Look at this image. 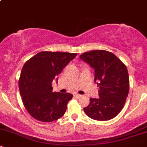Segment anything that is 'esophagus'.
Listing matches in <instances>:
<instances>
[{
  "label": "esophagus",
  "instance_id": "obj_1",
  "mask_svg": "<svg viewBox=\"0 0 147 147\" xmlns=\"http://www.w3.org/2000/svg\"><path fill=\"white\" fill-rule=\"evenodd\" d=\"M75 97H77V98H80V97H82V95H79V94H76V95H75Z\"/></svg>",
  "mask_w": 147,
  "mask_h": 147
}]
</instances>
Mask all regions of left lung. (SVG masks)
<instances>
[{
    "label": "left lung",
    "instance_id": "obj_1",
    "mask_svg": "<svg viewBox=\"0 0 147 147\" xmlns=\"http://www.w3.org/2000/svg\"><path fill=\"white\" fill-rule=\"evenodd\" d=\"M80 59L94 68L95 82L99 88V98H90L84 112L96 120L113 119L122 111L129 94V77L126 65L113 53L103 50L84 52Z\"/></svg>",
    "mask_w": 147,
    "mask_h": 147
}]
</instances>
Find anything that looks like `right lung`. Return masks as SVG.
I'll use <instances>...</instances> for the list:
<instances>
[{"label":"right lung","instance_id":"1","mask_svg":"<svg viewBox=\"0 0 147 147\" xmlns=\"http://www.w3.org/2000/svg\"><path fill=\"white\" fill-rule=\"evenodd\" d=\"M77 55L43 51L25 63L18 87L25 108L36 120L53 122L65 113L72 95L68 92H52V82Z\"/></svg>","mask_w":147,"mask_h":147}]
</instances>
